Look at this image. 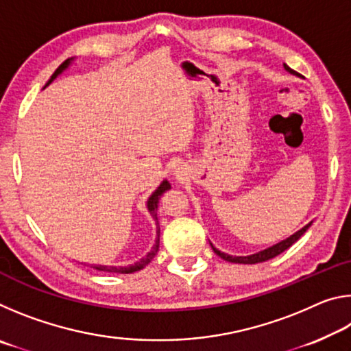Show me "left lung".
Returning a JSON list of instances; mask_svg holds the SVG:
<instances>
[{"label": "left lung", "mask_w": 351, "mask_h": 351, "mask_svg": "<svg viewBox=\"0 0 351 351\" xmlns=\"http://www.w3.org/2000/svg\"><path fill=\"white\" fill-rule=\"evenodd\" d=\"M285 66V69L288 71V73H291V74H297L294 69H291L288 64H283ZM311 226V223L310 224H306L305 228H302L299 232H295L294 235H291L289 239H287V240H283V241H280V243H277L276 246H272V247H268V249H265V251H261V252H257V254H252V255H247V257H232V255H228V254H224V252H221V251H218V249H215L212 246V249H213V252H215L217 255H219V257H221L223 260H226V261H230V263H243V265H254V263H260V261H266V260H269V258H274L276 255H278V254H282L283 251H287V249L289 247V246H293L294 243L300 239L302 235H304L305 232H306V229L310 228Z\"/></svg>", "instance_id": "1"}]
</instances>
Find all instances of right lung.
<instances>
[{
	"mask_svg": "<svg viewBox=\"0 0 351 351\" xmlns=\"http://www.w3.org/2000/svg\"><path fill=\"white\" fill-rule=\"evenodd\" d=\"M69 62H71V58H68V60H64L60 66H58L57 69H56V73L52 74V77L49 79V82L46 83V86L49 85V83L56 79V77L60 74V73H63V69H66L68 68V64H69ZM171 186H170V182L165 180V181H162V184L161 186H159L158 189H156V192H154L150 198H148V201H147V207H148V212H150V215L154 218V221H156V226H159V223H158V204H159V198H161V195L164 193V192H167V190L170 189ZM158 234H159V229H158ZM158 251H159V235H158V239H156V243H154V246L152 247V251L148 252L144 258H141L139 261H136L134 265H130V266H102V265H94L93 268L94 269H97V271H106V272H119V274H130V272H136V271H139V269H142V268H145V266L150 263V261L153 260V257L154 255L158 254Z\"/></svg>",
	"mask_w": 351,
	"mask_h": 351,
	"instance_id": "1",
	"label": "right lung"
}]
</instances>
